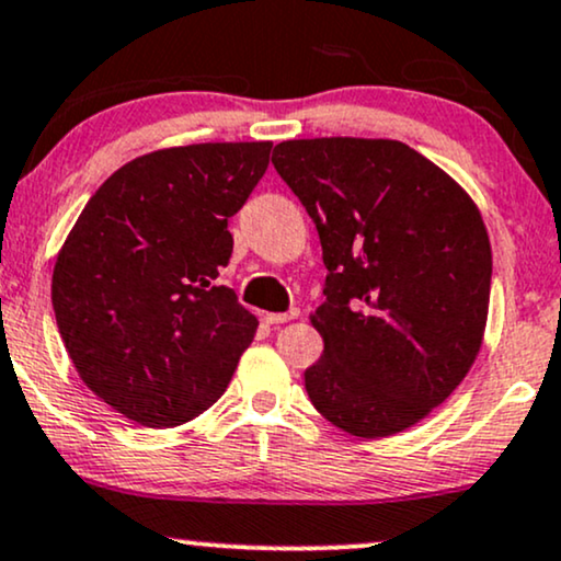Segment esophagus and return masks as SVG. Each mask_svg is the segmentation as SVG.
<instances>
[{"instance_id":"esophagus-1","label":"esophagus","mask_w":561,"mask_h":561,"mask_svg":"<svg viewBox=\"0 0 561 561\" xmlns=\"http://www.w3.org/2000/svg\"><path fill=\"white\" fill-rule=\"evenodd\" d=\"M301 312L299 309H288V312H267L265 314V322L267 324H283V322H288V320H296V317H299Z\"/></svg>"}]
</instances>
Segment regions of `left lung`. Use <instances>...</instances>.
I'll use <instances>...</instances> for the list:
<instances>
[{"label": "left lung", "mask_w": 561, "mask_h": 561, "mask_svg": "<svg viewBox=\"0 0 561 561\" xmlns=\"http://www.w3.org/2000/svg\"><path fill=\"white\" fill-rule=\"evenodd\" d=\"M273 165L314 220L328 267L309 400L354 437L405 432L481 351L492 244L479 207L398 140H286Z\"/></svg>", "instance_id": "1"}]
</instances>
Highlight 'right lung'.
I'll use <instances>...</instances> for the list:
<instances>
[{
  "label": "right lung",
  "mask_w": 561,
  "mask_h": 561,
  "mask_svg": "<svg viewBox=\"0 0 561 561\" xmlns=\"http://www.w3.org/2000/svg\"><path fill=\"white\" fill-rule=\"evenodd\" d=\"M273 142H199L124 163L82 207L51 278L57 328L82 382L135 424L207 411L257 317L218 286Z\"/></svg>",
  "instance_id": "add662e5"
}]
</instances>
